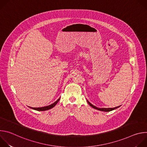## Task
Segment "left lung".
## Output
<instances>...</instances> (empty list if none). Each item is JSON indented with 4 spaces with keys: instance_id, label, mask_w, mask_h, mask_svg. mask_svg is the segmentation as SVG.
I'll use <instances>...</instances> for the list:
<instances>
[{
    "instance_id": "left-lung-1",
    "label": "left lung",
    "mask_w": 147,
    "mask_h": 147,
    "mask_svg": "<svg viewBox=\"0 0 147 147\" xmlns=\"http://www.w3.org/2000/svg\"><path fill=\"white\" fill-rule=\"evenodd\" d=\"M87 102H88V104L90 105L91 107H92L93 108H94L95 109H97V110H99V111H103V112H110V111H113V110H114L115 109H117V108L120 107V106H119V107H115V108H97L95 106L93 105H92L88 100H87Z\"/></svg>"
}]
</instances>
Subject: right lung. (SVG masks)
<instances>
[{"mask_svg": "<svg viewBox=\"0 0 147 147\" xmlns=\"http://www.w3.org/2000/svg\"><path fill=\"white\" fill-rule=\"evenodd\" d=\"M60 100V98H59L56 102H55L53 103L50 105H48V106H47V107H41V108H32V107H30V108L32 109H34V110H36V111H47V110H49L50 109H52V108H53L56 105L57 103V102L59 101Z\"/></svg>", "mask_w": 147, "mask_h": 147, "instance_id": "add662e5", "label": "right lung"}]
</instances>
